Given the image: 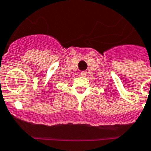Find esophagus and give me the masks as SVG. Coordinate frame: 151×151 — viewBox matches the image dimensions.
<instances>
[{
	"label": "esophagus",
	"instance_id": "esophagus-1",
	"mask_svg": "<svg viewBox=\"0 0 151 151\" xmlns=\"http://www.w3.org/2000/svg\"><path fill=\"white\" fill-rule=\"evenodd\" d=\"M86 74H87V72H86V71H82V72L81 73V76H82V77H85Z\"/></svg>",
	"mask_w": 151,
	"mask_h": 151
}]
</instances>
